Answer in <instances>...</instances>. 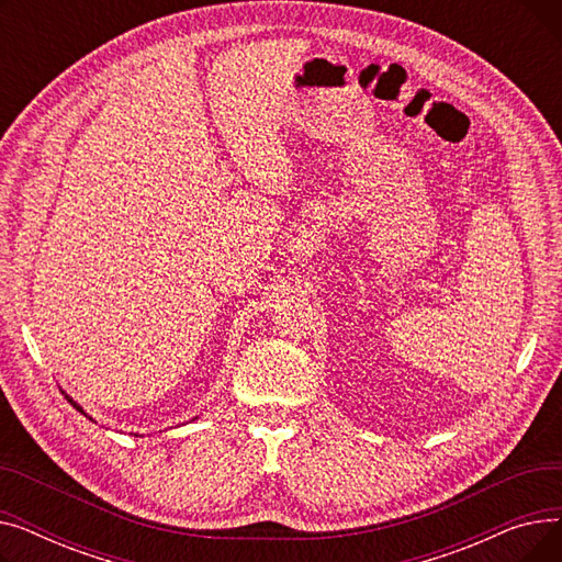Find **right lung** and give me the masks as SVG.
Returning a JSON list of instances; mask_svg holds the SVG:
<instances>
[{"instance_id":"add662e5","label":"right lung","mask_w":562,"mask_h":562,"mask_svg":"<svg viewBox=\"0 0 562 562\" xmlns=\"http://www.w3.org/2000/svg\"><path fill=\"white\" fill-rule=\"evenodd\" d=\"M64 394H66V392H64ZM66 398H68V401H70V405H72V407H75V409H79V412H81V415H83V417H86V419H91V422H95V419H93V417H91V415H88V412H86V409H83V407H81V405H79V403H77V401H72V396H68V394H66ZM195 419H198V417H195ZM136 437H138V435H136Z\"/></svg>"}]
</instances>
